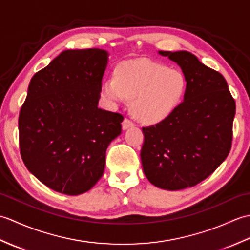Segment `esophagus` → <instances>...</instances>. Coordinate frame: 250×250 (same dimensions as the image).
Returning <instances> with one entry per match:
<instances>
[{"mask_svg": "<svg viewBox=\"0 0 250 250\" xmlns=\"http://www.w3.org/2000/svg\"><path fill=\"white\" fill-rule=\"evenodd\" d=\"M132 126H134V122L131 121L130 119L125 118L124 121H122V129L124 130H128V129L132 128Z\"/></svg>", "mask_w": 250, "mask_h": 250, "instance_id": "esophagus-1", "label": "esophagus"}]
</instances>
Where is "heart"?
Segmentation results:
<instances>
[{
	"label": "heart",
	"instance_id": "b5f03b06",
	"mask_svg": "<svg viewBox=\"0 0 250 250\" xmlns=\"http://www.w3.org/2000/svg\"><path fill=\"white\" fill-rule=\"evenodd\" d=\"M186 90L187 78L182 71L146 59L121 63L115 78H107L102 86L104 98L111 102L132 99V113L149 125L167 119L182 102Z\"/></svg>",
	"mask_w": 250,
	"mask_h": 250
}]
</instances>
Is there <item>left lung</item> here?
I'll return each instance as SVG.
<instances>
[{
	"label": "left lung",
	"mask_w": 250,
	"mask_h": 250,
	"mask_svg": "<svg viewBox=\"0 0 250 250\" xmlns=\"http://www.w3.org/2000/svg\"><path fill=\"white\" fill-rule=\"evenodd\" d=\"M187 78L184 102L167 119L143 128V171L156 187H193L214 173L232 145L235 101L225 77L189 51H159Z\"/></svg>",
	"instance_id": "obj_1"
}]
</instances>
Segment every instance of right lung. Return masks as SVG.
Listing matches in <instances>:
<instances>
[{
	"mask_svg": "<svg viewBox=\"0 0 250 250\" xmlns=\"http://www.w3.org/2000/svg\"><path fill=\"white\" fill-rule=\"evenodd\" d=\"M108 52L65 50L32 77L18 120L26 168L67 195L102 177L106 149L121 133L124 116L98 107Z\"/></svg>",
	"mask_w": 250,
	"mask_h": 250,
	"instance_id": "right-lung-1",
	"label": "right lung"
}]
</instances>
